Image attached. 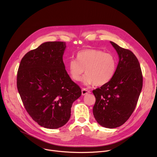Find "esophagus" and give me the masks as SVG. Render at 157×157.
Listing matches in <instances>:
<instances>
[{
	"instance_id": "esophagus-1",
	"label": "esophagus",
	"mask_w": 157,
	"mask_h": 157,
	"mask_svg": "<svg viewBox=\"0 0 157 157\" xmlns=\"http://www.w3.org/2000/svg\"><path fill=\"white\" fill-rule=\"evenodd\" d=\"M81 92H82V95H85L90 93V92L88 90H87L86 88H82Z\"/></svg>"
}]
</instances>
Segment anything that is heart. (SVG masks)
<instances>
[{
	"label": "heart",
	"mask_w": 157,
	"mask_h": 157,
	"mask_svg": "<svg viewBox=\"0 0 157 157\" xmlns=\"http://www.w3.org/2000/svg\"><path fill=\"white\" fill-rule=\"evenodd\" d=\"M76 59L77 60L71 59L68 62L69 74L74 81H79L85 70L86 75L83 79L85 85H104L112 79L117 71V58L100 49H83L77 53Z\"/></svg>",
	"instance_id": "obj_1"
}]
</instances>
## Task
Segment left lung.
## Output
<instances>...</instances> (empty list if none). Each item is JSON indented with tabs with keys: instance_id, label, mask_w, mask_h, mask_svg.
<instances>
[{
	"instance_id": "obj_1",
	"label": "left lung",
	"mask_w": 157,
	"mask_h": 157,
	"mask_svg": "<svg viewBox=\"0 0 157 157\" xmlns=\"http://www.w3.org/2000/svg\"><path fill=\"white\" fill-rule=\"evenodd\" d=\"M110 43L118 54L119 62L112 79L93 90V113L98 124L113 128L125 123L134 112L143 87V74L132 52Z\"/></svg>"
}]
</instances>
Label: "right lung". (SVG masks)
I'll return each instance as SVG.
<instances>
[{
  "instance_id": "right-lung-1",
  "label": "right lung",
  "mask_w": 157,
  "mask_h": 157,
  "mask_svg": "<svg viewBox=\"0 0 157 157\" xmlns=\"http://www.w3.org/2000/svg\"><path fill=\"white\" fill-rule=\"evenodd\" d=\"M65 42L40 44L22 58L17 72V88L25 108L36 122L47 128L65 125L72 103L81 90L65 69Z\"/></svg>"
}]
</instances>
